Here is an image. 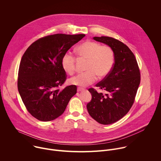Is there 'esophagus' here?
<instances>
[{"label":"esophagus","instance_id":"obj_1","mask_svg":"<svg viewBox=\"0 0 161 161\" xmlns=\"http://www.w3.org/2000/svg\"><path fill=\"white\" fill-rule=\"evenodd\" d=\"M85 89L83 88H80V87H78V89H77V91L78 92H82V91H84Z\"/></svg>","mask_w":161,"mask_h":161}]
</instances>
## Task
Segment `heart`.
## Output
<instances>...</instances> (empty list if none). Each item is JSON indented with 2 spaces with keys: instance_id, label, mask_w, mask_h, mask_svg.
Here are the masks:
<instances>
[{
  "instance_id": "1",
  "label": "heart",
  "mask_w": 161,
  "mask_h": 161,
  "mask_svg": "<svg viewBox=\"0 0 161 161\" xmlns=\"http://www.w3.org/2000/svg\"><path fill=\"white\" fill-rule=\"evenodd\" d=\"M79 57L87 60L85 73L71 78L69 83L80 87H85L94 83L97 79L107 76L114 64V52L108 45H101L99 42L86 40L76 48ZM76 57L70 52L62 56L61 63L63 69L73 75L76 70Z\"/></svg>"
}]
</instances>
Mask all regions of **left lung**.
Masks as SVG:
<instances>
[{"label":"left lung","mask_w":161,"mask_h":161,"mask_svg":"<svg viewBox=\"0 0 161 161\" xmlns=\"http://www.w3.org/2000/svg\"><path fill=\"white\" fill-rule=\"evenodd\" d=\"M94 39L112 48L114 63L109 74L96 84L106 94L90 88L92 100L87 104L92 118L103 125L117 122L129 112L135 101L141 75L136 58L127 45L111 37H94Z\"/></svg>","instance_id":"left-lung-1"}]
</instances>
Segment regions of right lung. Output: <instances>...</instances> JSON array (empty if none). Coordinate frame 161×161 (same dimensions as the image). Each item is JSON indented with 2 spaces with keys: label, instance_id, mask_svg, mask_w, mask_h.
<instances>
[{
  "label": "right lung",
  "instance_id": "right-lung-1",
  "mask_svg": "<svg viewBox=\"0 0 161 161\" xmlns=\"http://www.w3.org/2000/svg\"><path fill=\"white\" fill-rule=\"evenodd\" d=\"M85 34H57L34 42L20 61L18 89L26 109L42 122L55 120L64 112L77 92L76 85L62 86L67 79L62 66L64 54Z\"/></svg>",
  "mask_w": 161,
  "mask_h": 161
}]
</instances>
